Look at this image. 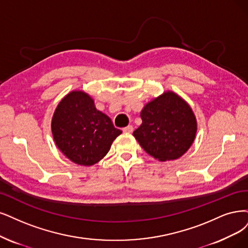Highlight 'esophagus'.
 I'll list each match as a JSON object with an SVG mask.
<instances>
[{"label":"esophagus","instance_id":"34e87169","mask_svg":"<svg viewBox=\"0 0 248 248\" xmlns=\"http://www.w3.org/2000/svg\"><path fill=\"white\" fill-rule=\"evenodd\" d=\"M133 131H134V127L132 125H127V126H125L123 129L124 133H132Z\"/></svg>","mask_w":248,"mask_h":248}]
</instances>
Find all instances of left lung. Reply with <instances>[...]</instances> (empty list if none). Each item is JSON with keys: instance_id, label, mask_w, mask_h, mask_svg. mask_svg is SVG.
Wrapping results in <instances>:
<instances>
[{"instance_id": "left-lung-1", "label": "left lung", "mask_w": 248, "mask_h": 248, "mask_svg": "<svg viewBox=\"0 0 248 248\" xmlns=\"http://www.w3.org/2000/svg\"><path fill=\"white\" fill-rule=\"evenodd\" d=\"M141 118L142 124L133 135L159 161L178 159L195 139L196 117L186 101L173 92H164L146 104Z\"/></svg>"}]
</instances>
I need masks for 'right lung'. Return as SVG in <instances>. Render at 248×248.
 <instances>
[{
	"label": "right lung",
	"instance_id": "add662e5",
	"mask_svg": "<svg viewBox=\"0 0 248 248\" xmlns=\"http://www.w3.org/2000/svg\"><path fill=\"white\" fill-rule=\"evenodd\" d=\"M51 126L59 150L72 162L88 167L102 159L123 133L82 91H72L60 101Z\"/></svg>",
	"mask_w": 248,
	"mask_h": 248
}]
</instances>
